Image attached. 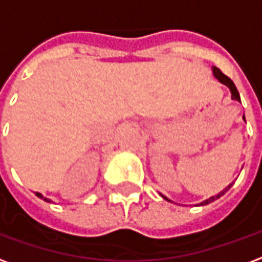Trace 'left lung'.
<instances>
[{"label":"left lung","mask_w":262,"mask_h":262,"mask_svg":"<svg viewBox=\"0 0 262 262\" xmlns=\"http://www.w3.org/2000/svg\"><path fill=\"white\" fill-rule=\"evenodd\" d=\"M212 70H213L214 77H216V78H217V80H219L222 84H225V85L229 86V90H230V92H231V99L240 101V94H238V91H237V88H236V85H234V82H233V81H231L230 78L227 77V75L223 74V73H222V71H220L217 67H213ZM243 118H244V116H243ZM230 187H231V184L227 188H225V189H223L222 192H219L217 195H214V196H210L209 199H206V201H203V202L199 203V205H208V203L213 202V201H216V199H219L222 195H225V193L229 191V188H230ZM163 198H164V199H167V201H170V199H168V198H165L164 195H163Z\"/></svg>","instance_id":"obj_1"}]
</instances>
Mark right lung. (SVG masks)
Here are the masks:
<instances>
[{
	"instance_id": "1",
	"label": "right lung",
	"mask_w": 262,
	"mask_h": 262,
	"mask_svg": "<svg viewBox=\"0 0 262 262\" xmlns=\"http://www.w3.org/2000/svg\"><path fill=\"white\" fill-rule=\"evenodd\" d=\"M36 195H37V196H39V198H42L43 201H46V202H52V201H50V199H48V198H43V196H42V193L36 192Z\"/></svg>"
}]
</instances>
